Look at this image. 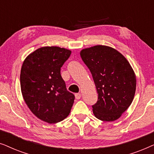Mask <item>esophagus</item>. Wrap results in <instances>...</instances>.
Here are the masks:
<instances>
[{
	"instance_id": "34e87169",
	"label": "esophagus",
	"mask_w": 154,
	"mask_h": 154,
	"mask_svg": "<svg viewBox=\"0 0 154 154\" xmlns=\"http://www.w3.org/2000/svg\"><path fill=\"white\" fill-rule=\"evenodd\" d=\"M75 99H76V100H80L81 97V93L75 94Z\"/></svg>"
}]
</instances>
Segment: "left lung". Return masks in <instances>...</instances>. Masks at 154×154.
I'll list each match as a JSON object with an SVG mask.
<instances>
[{"instance_id": "left-lung-1", "label": "left lung", "mask_w": 154, "mask_h": 154, "mask_svg": "<svg viewBox=\"0 0 154 154\" xmlns=\"http://www.w3.org/2000/svg\"><path fill=\"white\" fill-rule=\"evenodd\" d=\"M82 60L90 69L98 94L92 105L97 119L113 121L119 119L133 100L136 76L123 54L112 48L95 45L81 50Z\"/></svg>"}]
</instances>
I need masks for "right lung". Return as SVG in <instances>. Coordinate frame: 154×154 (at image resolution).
Returning a JSON list of instances; mask_svg holds the SVG:
<instances>
[{
	"mask_svg": "<svg viewBox=\"0 0 154 154\" xmlns=\"http://www.w3.org/2000/svg\"><path fill=\"white\" fill-rule=\"evenodd\" d=\"M71 51L59 47H43L31 53L23 62L20 85L23 98L31 112L48 123L68 116L75 96L66 90L61 67Z\"/></svg>",
	"mask_w": 154,
	"mask_h": 154,
	"instance_id": "1",
	"label": "right lung"
}]
</instances>
